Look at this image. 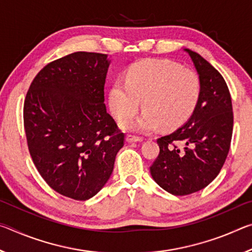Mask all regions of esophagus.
I'll list each match as a JSON object with an SVG mask.
<instances>
[{"label": "esophagus", "mask_w": 252, "mask_h": 252, "mask_svg": "<svg viewBox=\"0 0 252 252\" xmlns=\"http://www.w3.org/2000/svg\"><path fill=\"white\" fill-rule=\"evenodd\" d=\"M142 138L141 136H138V135H133V134H127L126 135V142H139V141H142Z\"/></svg>", "instance_id": "1"}]
</instances>
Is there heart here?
I'll use <instances>...</instances> for the list:
<instances>
[{"instance_id": "1", "label": "heart", "mask_w": 252, "mask_h": 252, "mask_svg": "<svg viewBox=\"0 0 252 252\" xmlns=\"http://www.w3.org/2000/svg\"><path fill=\"white\" fill-rule=\"evenodd\" d=\"M200 92L201 84L194 71L170 61L146 60L131 65L126 79L111 84L108 101L111 114L124 121L125 129L148 133L161 125L164 129L183 125L197 106ZM142 99L146 109L143 116L127 121Z\"/></svg>"}]
</instances>
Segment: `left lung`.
<instances>
[{
  "instance_id": "8db88e82",
  "label": "left lung",
  "mask_w": 252,
  "mask_h": 252,
  "mask_svg": "<svg viewBox=\"0 0 252 252\" xmlns=\"http://www.w3.org/2000/svg\"><path fill=\"white\" fill-rule=\"evenodd\" d=\"M199 74L201 92L187 123L157 140L160 152L150 167L152 178L174 195L206 188L227 159L233 129L232 102L218 70L191 50H186Z\"/></svg>"
}]
</instances>
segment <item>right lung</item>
Wrapping results in <instances>:
<instances>
[{
  "instance_id": "obj_1",
  "label": "right lung",
  "mask_w": 252,
  "mask_h": 252,
  "mask_svg": "<svg viewBox=\"0 0 252 252\" xmlns=\"http://www.w3.org/2000/svg\"><path fill=\"white\" fill-rule=\"evenodd\" d=\"M106 54L74 52L33 79L23 106L29 152L58 193L84 201L103 188L125 133L106 112Z\"/></svg>"
}]
</instances>
